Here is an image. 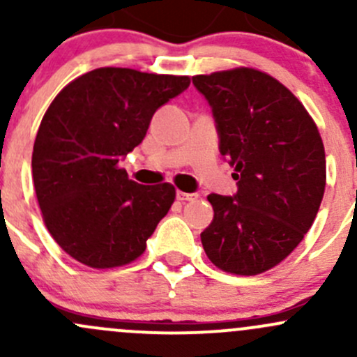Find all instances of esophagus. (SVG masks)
<instances>
[{
  "label": "esophagus",
  "instance_id": "obj_1",
  "mask_svg": "<svg viewBox=\"0 0 357 357\" xmlns=\"http://www.w3.org/2000/svg\"><path fill=\"white\" fill-rule=\"evenodd\" d=\"M176 197H178V200L181 202H193L199 199V195L197 193H185V192H178L176 193Z\"/></svg>",
  "mask_w": 357,
  "mask_h": 357
}]
</instances>
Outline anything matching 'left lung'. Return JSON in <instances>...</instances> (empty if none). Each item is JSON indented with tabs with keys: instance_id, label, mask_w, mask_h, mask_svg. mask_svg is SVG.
Segmentation results:
<instances>
[{
	"instance_id": "obj_1",
	"label": "left lung",
	"mask_w": 357,
	"mask_h": 357,
	"mask_svg": "<svg viewBox=\"0 0 357 357\" xmlns=\"http://www.w3.org/2000/svg\"><path fill=\"white\" fill-rule=\"evenodd\" d=\"M208 100L221 155L235 167V197L211 193L214 219L202 245L221 271L255 276L302 242L325 195L318 126L278 79L252 67L193 75Z\"/></svg>"
}]
</instances>
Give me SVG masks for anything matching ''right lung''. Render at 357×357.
<instances>
[{
    "label": "right lung",
    "mask_w": 357,
    "mask_h": 357,
    "mask_svg": "<svg viewBox=\"0 0 357 357\" xmlns=\"http://www.w3.org/2000/svg\"><path fill=\"white\" fill-rule=\"evenodd\" d=\"M188 86V75L100 67L55 96L36 135L32 179L43 221L72 259L112 269L145 252L176 188L138 185L119 162L143 142L158 107Z\"/></svg>",
    "instance_id": "obj_1"
}]
</instances>
